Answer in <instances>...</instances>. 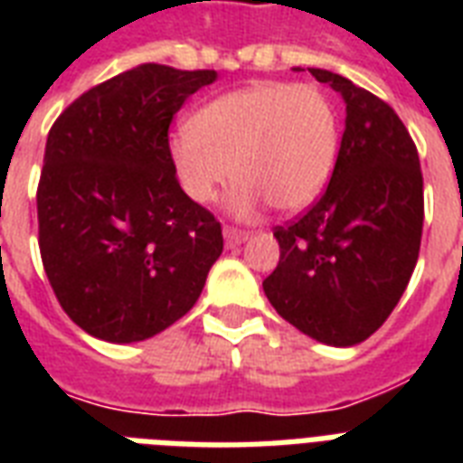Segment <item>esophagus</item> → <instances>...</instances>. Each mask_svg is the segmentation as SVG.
<instances>
[{
  "mask_svg": "<svg viewBox=\"0 0 463 463\" xmlns=\"http://www.w3.org/2000/svg\"><path fill=\"white\" fill-rule=\"evenodd\" d=\"M223 238H225V247H238L250 238V232L235 231V228H223Z\"/></svg>",
  "mask_w": 463,
  "mask_h": 463,
  "instance_id": "34e87169",
  "label": "esophagus"
}]
</instances>
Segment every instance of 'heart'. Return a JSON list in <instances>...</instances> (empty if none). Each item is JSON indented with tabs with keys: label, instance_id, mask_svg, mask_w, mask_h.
Returning <instances> with one entry per match:
<instances>
[{
	"label": "heart",
	"instance_id": "heart-1",
	"mask_svg": "<svg viewBox=\"0 0 463 463\" xmlns=\"http://www.w3.org/2000/svg\"><path fill=\"white\" fill-rule=\"evenodd\" d=\"M338 118L324 90L309 83L260 81L213 98L170 139L182 192L211 203L238 180L231 211L252 218L269 202L283 213L307 209L329 182Z\"/></svg>",
	"mask_w": 463,
	"mask_h": 463
}]
</instances>
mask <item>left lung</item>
<instances>
[{"mask_svg": "<svg viewBox=\"0 0 463 463\" xmlns=\"http://www.w3.org/2000/svg\"><path fill=\"white\" fill-rule=\"evenodd\" d=\"M345 103V129L322 199L279 225L281 260L264 281L279 315L319 344L348 348L387 322L416 269L423 173L392 108L326 69H309Z\"/></svg>", "mask_w": 463, "mask_h": 463, "instance_id": "1", "label": "left lung"}]
</instances>
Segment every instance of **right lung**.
<instances>
[{"label": "right lung", "instance_id": "add662e5", "mask_svg": "<svg viewBox=\"0 0 463 463\" xmlns=\"http://www.w3.org/2000/svg\"><path fill=\"white\" fill-rule=\"evenodd\" d=\"M216 79L141 64L76 98L47 134L40 257L90 336L134 344L167 329L223 252L221 223L182 192L167 144L175 112Z\"/></svg>", "mask_w": 463, "mask_h": 463}]
</instances>
